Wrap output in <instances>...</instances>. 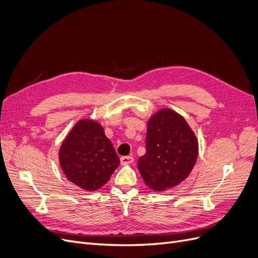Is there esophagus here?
<instances>
[{
	"mask_svg": "<svg viewBox=\"0 0 258 258\" xmlns=\"http://www.w3.org/2000/svg\"><path fill=\"white\" fill-rule=\"evenodd\" d=\"M133 161H135V159H133V157H121L120 158V163L121 165H128V164H131L133 163Z\"/></svg>",
	"mask_w": 258,
	"mask_h": 258,
	"instance_id": "34e87169",
	"label": "esophagus"
}]
</instances>
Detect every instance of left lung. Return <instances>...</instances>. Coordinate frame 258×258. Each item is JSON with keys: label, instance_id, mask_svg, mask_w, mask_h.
<instances>
[{"label": "left lung", "instance_id": "left-lung-1", "mask_svg": "<svg viewBox=\"0 0 258 258\" xmlns=\"http://www.w3.org/2000/svg\"><path fill=\"white\" fill-rule=\"evenodd\" d=\"M198 140L176 111L161 109L147 122L146 153L138 161L147 186L163 191L186 179L198 158Z\"/></svg>", "mask_w": 258, "mask_h": 258}]
</instances>
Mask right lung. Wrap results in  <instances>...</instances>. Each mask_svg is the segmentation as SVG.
<instances>
[{
  "label": "right lung",
  "mask_w": 258,
  "mask_h": 258,
  "mask_svg": "<svg viewBox=\"0 0 258 258\" xmlns=\"http://www.w3.org/2000/svg\"><path fill=\"white\" fill-rule=\"evenodd\" d=\"M59 163L72 183L94 191L109 181L119 158L100 123L80 119L61 144Z\"/></svg>",
  "instance_id": "obj_1"
}]
</instances>
